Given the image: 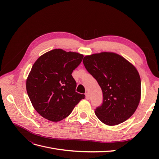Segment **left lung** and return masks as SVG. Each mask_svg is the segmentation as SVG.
I'll list each match as a JSON object with an SVG mask.
<instances>
[{
    "instance_id": "left-lung-1",
    "label": "left lung",
    "mask_w": 159,
    "mask_h": 159,
    "mask_svg": "<svg viewBox=\"0 0 159 159\" xmlns=\"http://www.w3.org/2000/svg\"><path fill=\"white\" fill-rule=\"evenodd\" d=\"M84 56L55 49L46 53L33 65L26 81V90L34 108L42 117L57 122L72 112L83 92L76 91L72 72ZM79 92L78 93L77 91Z\"/></svg>"
}]
</instances>
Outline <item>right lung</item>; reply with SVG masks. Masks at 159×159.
<instances>
[{
    "instance_id": "right-lung-1",
    "label": "right lung",
    "mask_w": 159,
    "mask_h": 159,
    "mask_svg": "<svg viewBox=\"0 0 159 159\" xmlns=\"http://www.w3.org/2000/svg\"><path fill=\"white\" fill-rule=\"evenodd\" d=\"M83 63L102 90V103L95 111L100 121L116 125L131 117L141 98L136 68L121 56L109 52L85 56Z\"/></svg>"
}]
</instances>
